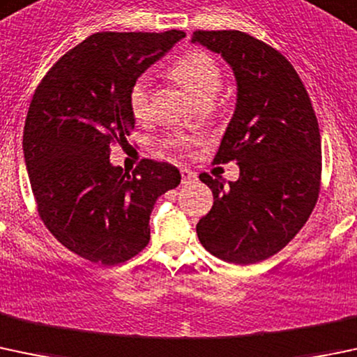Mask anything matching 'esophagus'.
Instances as JSON below:
<instances>
[{"label":"esophagus","mask_w":357,"mask_h":357,"mask_svg":"<svg viewBox=\"0 0 357 357\" xmlns=\"http://www.w3.org/2000/svg\"><path fill=\"white\" fill-rule=\"evenodd\" d=\"M197 181V172L191 171V169L183 167L181 169V183L183 185H188V183Z\"/></svg>","instance_id":"esophagus-1"}]
</instances>
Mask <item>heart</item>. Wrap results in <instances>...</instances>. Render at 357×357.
Returning a JSON list of instances; mask_svg holds the SVG:
<instances>
[{"label":"heart","instance_id":"b5f03b06","mask_svg":"<svg viewBox=\"0 0 357 357\" xmlns=\"http://www.w3.org/2000/svg\"><path fill=\"white\" fill-rule=\"evenodd\" d=\"M172 75L191 90L200 100L213 97L219 92L222 84L219 63L205 51H190L172 65ZM130 107L135 118L144 119L149 114L150 106V77L147 73L135 78L128 93ZM169 144L176 149H186L191 144V138L186 135H174Z\"/></svg>","mask_w":357,"mask_h":357}]
</instances>
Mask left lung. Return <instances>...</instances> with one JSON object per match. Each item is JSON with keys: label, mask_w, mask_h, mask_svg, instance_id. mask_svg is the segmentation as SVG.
<instances>
[{"label": "left lung", "mask_w": 357, "mask_h": 357, "mask_svg": "<svg viewBox=\"0 0 357 357\" xmlns=\"http://www.w3.org/2000/svg\"><path fill=\"white\" fill-rule=\"evenodd\" d=\"M191 44L217 52L236 78V109L217 162L238 160L226 185L207 172L213 205L197 234L213 257L248 265L267 260L306 224L318 200L321 140L311 100L291 63L239 30H197Z\"/></svg>", "instance_id": "1"}]
</instances>
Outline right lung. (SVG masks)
<instances>
[{
  "label": "right lung",
  "instance_id": "right-lung-1",
  "mask_svg": "<svg viewBox=\"0 0 357 357\" xmlns=\"http://www.w3.org/2000/svg\"><path fill=\"white\" fill-rule=\"evenodd\" d=\"M185 36L93 33L61 56L33 93L24 157L37 210L51 234L85 260L116 265L140 253L157 198L181 183L171 164L144 159L128 174L109 153L135 128V78Z\"/></svg>",
  "mask_w": 357,
  "mask_h": 357
}]
</instances>
